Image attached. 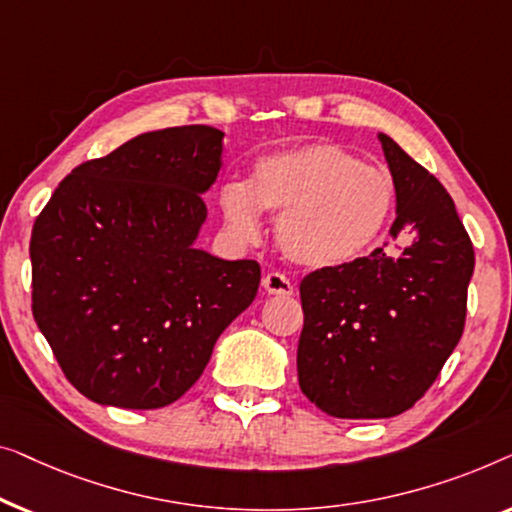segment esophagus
<instances>
[{
    "label": "esophagus",
    "mask_w": 512,
    "mask_h": 512,
    "mask_svg": "<svg viewBox=\"0 0 512 512\" xmlns=\"http://www.w3.org/2000/svg\"><path fill=\"white\" fill-rule=\"evenodd\" d=\"M262 287H264V292L280 294V297H290V294L294 292L292 280L283 276V273H278V271L266 273V276L262 278Z\"/></svg>",
    "instance_id": "34e87169"
}]
</instances>
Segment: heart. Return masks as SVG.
<instances>
[{"label":"heart","instance_id":"obj_1","mask_svg":"<svg viewBox=\"0 0 512 512\" xmlns=\"http://www.w3.org/2000/svg\"><path fill=\"white\" fill-rule=\"evenodd\" d=\"M229 232L255 239L262 211L276 215L278 248L306 269H336L369 255L394 211V183L331 143L280 150L253 167L248 183L218 192Z\"/></svg>","mask_w":512,"mask_h":512}]
</instances>
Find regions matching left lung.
Returning a JSON list of instances; mask_svg holds the SVG:
<instances>
[{"mask_svg": "<svg viewBox=\"0 0 512 512\" xmlns=\"http://www.w3.org/2000/svg\"><path fill=\"white\" fill-rule=\"evenodd\" d=\"M397 192L390 236L408 246L318 269L301 280V392L343 420L394 417L415 406L457 348L473 246L445 187L380 132Z\"/></svg>", "mask_w": 512, "mask_h": 512, "instance_id": "left-lung-1", "label": "left lung"}]
</instances>
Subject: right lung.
I'll return each instance as SVG.
<instances>
[{
  "instance_id": "1",
  "label": "right lung",
  "mask_w": 512,
  "mask_h": 512,
  "mask_svg": "<svg viewBox=\"0 0 512 512\" xmlns=\"http://www.w3.org/2000/svg\"><path fill=\"white\" fill-rule=\"evenodd\" d=\"M222 136L208 125L134 136L71 171L34 222V320L90 401L150 410L181 399L253 304L255 259L194 246Z\"/></svg>"
}]
</instances>
